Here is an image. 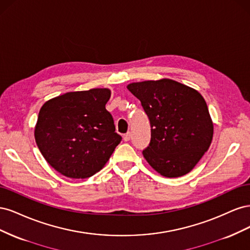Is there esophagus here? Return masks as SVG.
I'll list each match as a JSON object with an SVG mask.
<instances>
[{"label": "esophagus", "mask_w": 250, "mask_h": 250, "mask_svg": "<svg viewBox=\"0 0 250 250\" xmlns=\"http://www.w3.org/2000/svg\"><path fill=\"white\" fill-rule=\"evenodd\" d=\"M130 138H131V134H130V132H127V133H125V134L123 135V139H124V141H125V142L130 141Z\"/></svg>", "instance_id": "obj_1"}]
</instances>
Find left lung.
<instances>
[{"label": "left lung", "mask_w": 250, "mask_h": 250, "mask_svg": "<svg viewBox=\"0 0 250 250\" xmlns=\"http://www.w3.org/2000/svg\"><path fill=\"white\" fill-rule=\"evenodd\" d=\"M127 88L141 101L151 125L143 155L165 177L193 170L208 150L214 134L206 100L197 90L172 79L133 82Z\"/></svg>", "instance_id": "8db88e82"}]
</instances>
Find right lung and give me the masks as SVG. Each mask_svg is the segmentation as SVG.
<instances>
[{"label": "right lung", "instance_id": "add662e5", "mask_svg": "<svg viewBox=\"0 0 250 250\" xmlns=\"http://www.w3.org/2000/svg\"><path fill=\"white\" fill-rule=\"evenodd\" d=\"M108 88L70 92L44 103L34 129L35 142L53 168L70 178H87L109 160L122 137L105 108Z\"/></svg>", "mask_w": 250, "mask_h": 250}]
</instances>
